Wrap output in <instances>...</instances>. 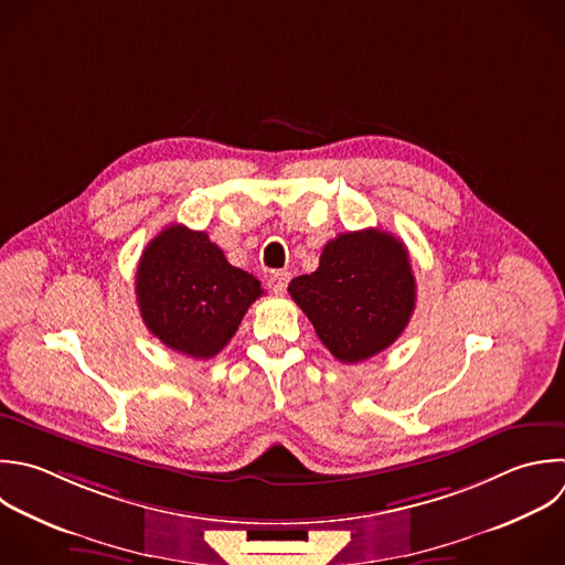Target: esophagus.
Returning <instances> with one entry per match:
<instances>
[{"label":"esophagus","mask_w":565,"mask_h":565,"mask_svg":"<svg viewBox=\"0 0 565 565\" xmlns=\"http://www.w3.org/2000/svg\"><path fill=\"white\" fill-rule=\"evenodd\" d=\"M289 271H274L269 278H267V287L276 294V296H282L287 291V285H289Z\"/></svg>","instance_id":"34e87169"}]
</instances>
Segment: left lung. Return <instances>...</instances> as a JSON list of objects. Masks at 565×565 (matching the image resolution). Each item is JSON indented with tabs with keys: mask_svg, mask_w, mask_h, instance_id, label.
Segmentation results:
<instances>
[{
	"mask_svg": "<svg viewBox=\"0 0 565 565\" xmlns=\"http://www.w3.org/2000/svg\"><path fill=\"white\" fill-rule=\"evenodd\" d=\"M322 344L347 364L388 349L415 309V276L402 241L380 230L329 241L313 274L289 282Z\"/></svg>",
	"mask_w": 565,
	"mask_h": 565,
	"instance_id": "8db88e82",
	"label": "left lung"
}]
</instances>
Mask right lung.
<instances>
[{
    "label": "right lung",
    "instance_id": "add662e5",
    "mask_svg": "<svg viewBox=\"0 0 565 565\" xmlns=\"http://www.w3.org/2000/svg\"><path fill=\"white\" fill-rule=\"evenodd\" d=\"M260 282L227 263L205 232L170 225L143 249L137 302L152 335L190 358H214L238 331Z\"/></svg>",
    "mask_w": 565,
    "mask_h": 565
}]
</instances>
